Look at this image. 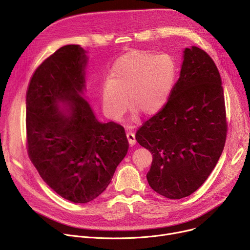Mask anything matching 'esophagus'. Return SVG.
<instances>
[{
  "label": "esophagus",
  "mask_w": 250,
  "mask_h": 250,
  "mask_svg": "<svg viewBox=\"0 0 250 250\" xmlns=\"http://www.w3.org/2000/svg\"><path fill=\"white\" fill-rule=\"evenodd\" d=\"M126 138H127L128 144H129L130 146H134V145H136L137 141H136V137H135V134H134V133H132V132L127 133V134H126Z\"/></svg>",
  "instance_id": "1"
}]
</instances>
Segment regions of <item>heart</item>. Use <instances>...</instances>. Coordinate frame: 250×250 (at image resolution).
I'll list each match as a JSON object with an SVG mask.
<instances>
[{
  "label": "heart",
  "instance_id": "b5f03b06",
  "mask_svg": "<svg viewBox=\"0 0 250 250\" xmlns=\"http://www.w3.org/2000/svg\"><path fill=\"white\" fill-rule=\"evenodd\" d=\"M177 75L172 56L144 50L127 52L115 61L109 81L100 89L102 110L110 120L118 121L127 111L129 100L132 108L144 115L159 113L172 94Z\"/></svg>",
  "mask_w": 250,
  "mask_h": 250
}]
</instances>
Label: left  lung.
I'll list each match as a JSON object with an SVG mask.
<instances>
[{"label":"left lung","mask_w":250,"mask_h":250,"mask_svg":"<svg viewBox=\"0 0 250 250\" xmlns=\"http://www.w3.org/2000/svg\"><path fill=\"white\" fill-rule=\"evenodd\" d=\"M226 134L224 94L216 64L200 47H186L166 106L136 134L140 145L153 154L149 186L170 200L190 195L213 171Z\"/></svg>","instance_id":"obj_1"}]
</instances>
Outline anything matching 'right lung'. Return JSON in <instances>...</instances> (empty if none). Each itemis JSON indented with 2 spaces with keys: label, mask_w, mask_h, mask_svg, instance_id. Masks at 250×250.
Returning a JSON list of instances; mask_svg holds the SVG:
<instances>
[{
  "label": "right lung",
  "mask_w": 250,
  "mask_h": 250,
  "mask_svg": "<svg viewBox=\"0 0 250 250\" xmlns=\"http://www.w3.org/2000/svg\"><path fill=\"white\" fill-rule=\"evenodd\" d=\"M85 50L64 45L34 72L26 94L29 158L46 185L75 204L96 199L125 158V128L100 123L84 97Z\"/></svg>",
  "instance_id": "add662e5"
}]
</instances>
